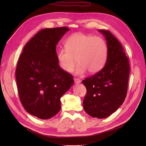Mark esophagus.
<instances>
[{
  "label": "esophagus",
  "mask_w": 146,
  "mask_h": 146,
  "mask_svg": "<svg viewBox=\"0 0 146 146\" xmlns=\"http://www.w3.org/2000/svg\"><path fill=\"white\" fill-rule=\"evenodd\" d=\"M74 83H76V84L80 83L81 82V80H79L78 78H75L74 79Z\"/></svg>",
  "instance_id": "1"
}]
</instances>
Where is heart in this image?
Here are the masks:
<instances>
[{"label": "heart", "mask_w": 146, "mask_h": 146, "mask_svg": "<svg viewBox=\"0 0 146 146\" xmlns=\"http://www.w3.org/2000/svg\"><path fill=\"white\" fill-rule=\"evenodd\" d=\"M66 49L56 53L59 67L70 73L78 63L76 74L81 76L86 72L94 74L103 68L107 59V48L103 39L82 33H74L68 38Z\"/></svg>", "instance_id": "b5f03b06"}]
</instances>
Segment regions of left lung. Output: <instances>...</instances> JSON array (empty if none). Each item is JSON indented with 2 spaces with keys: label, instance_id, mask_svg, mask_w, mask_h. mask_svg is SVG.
Here are the masks:
<instances>
[{
  "label": "left lung",
  "instance_id": "left-lung-1",
  "mask_svg": "<svg viewBox=\"0 0 146 146\" xmlns=\"http://www.w3.org/2000/svg\"><path fill=\"white\" fill-rule=\"evenodd\" d=\"M98 31L107 41V59L100 72L82 81L87 90L83 108L90 116L102 119L115 112L124 101L130 67L120 42L108 30Z\"/></svg>",
  "mask_w": 146,
  "mask_h": 146
}]
</instances>
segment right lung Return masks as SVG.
<instances>
[{
    "instance_id": "right-lung-1",
    "label": "right lung",
    "mask_w": 146,
    "mask_h": 146,
    "mask_svg": "<svg viewBox=\"0 0 146 146\" xmlns=\"http://www.w3.org/2000/svg\"><path fill=\"white\" fill-rule=\"evenodd\" d=\"M68 27L44 29L23 48L16 70L20 100L24 109L41 119L55 116L61 109L60 98L71 87L72 76L58 66L56 46Z\"/></svg>"
}]
</instances>
